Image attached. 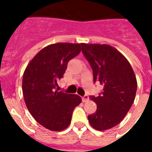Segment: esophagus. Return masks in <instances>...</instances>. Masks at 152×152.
<instances>
[{"label": "esophagus", "mask_w": 152, "mask_h": 152, "mask_svg": "<svg viewBox=\"0 0 152 152\" xmlns=\"http://www.w3.org/2000/svg\"><path fill=\"white\" fill-rule=\"evenodd\" d=\"M88 100H89V96H88V95L83 96V97H82V101H83V102H87Z\"/></svg>", "instance_id": "obj_1"}]
</instances>
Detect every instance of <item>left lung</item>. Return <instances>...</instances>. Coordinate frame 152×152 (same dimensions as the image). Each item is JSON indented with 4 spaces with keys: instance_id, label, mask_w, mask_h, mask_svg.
<instances>
[{
    "instance_id": "1",
    "label": "left lung",
    "mask_w": 152,
    "mask_h": 152,
    "mask_svg": "<svg viewBox=\"0 0 152 152\" xmlns=\"http://www.w3.org/2000/svg\"><path fill=\"white\" fill-rule=\"evenodd\" d=\"M82 53L93 69L94 82L103 86L99 96L89 99L97 110L88 116L97 130L109 129L120 124L134 103L137 79L130 63L115 48L107 44L81 43Z\"/></svg>"
}]
</instances>
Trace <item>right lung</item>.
<instances>
[{"instance_id": "add662e5", "label": "right lung", "mask_w": 152, "mask_h": 152, "mask_svg": "<svg viewBox=\"0 0 152 152\" xmlns=\"http://www.w3.org/2000/svg\"><path fill=\"white\" fill-rule=\"evenodd\" d=\"M81 44L56 43L43 48L29 62L23 76V94L28 111L38 123L52 131L69 126L74 108L82 99L58 91L67 63L80 52Z\"/></svg>"}]
</instances>
